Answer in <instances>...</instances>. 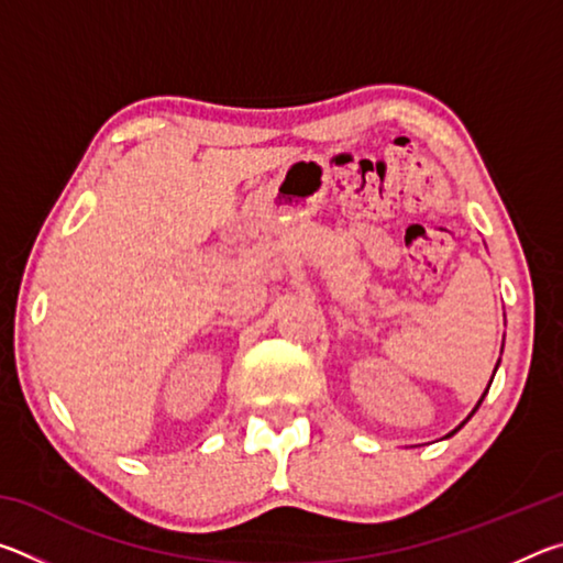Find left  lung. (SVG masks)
Wrapping results in <instances>:
<instances>
[{
	"label": "left lung",
	"mask_w": 563,
	"mask_h": 563,
	"mask_svg": "<svg viewBox=\"0 0 563 563\" xmlns=\"http://www.w3.org/2000/svg\"><path fill=\"white\" fill-rule=\"evenodd\" d=\"M492 379H494V377H492ZM489 385H492V383H489ZM484 395H487V393H484ZM484 395H482V399H484ZM482 399H479V405H482ZM479 405H476V407H479ZM476 407H474V412H476ZM474 412H472V415H474ZM472 415H470V417H472ZM470 417H466V419H470ZM466 419H464V422H466ZM464 422H462V424H464ZM462 424H460V427H462ZM460 427H456V430H460ZM456 430H454V432H456ZM454 432H452V434H454ZM452 434H450V437H452Z\"/></svg>",
	"instance_id": "obj_1"
}]
</instances>
